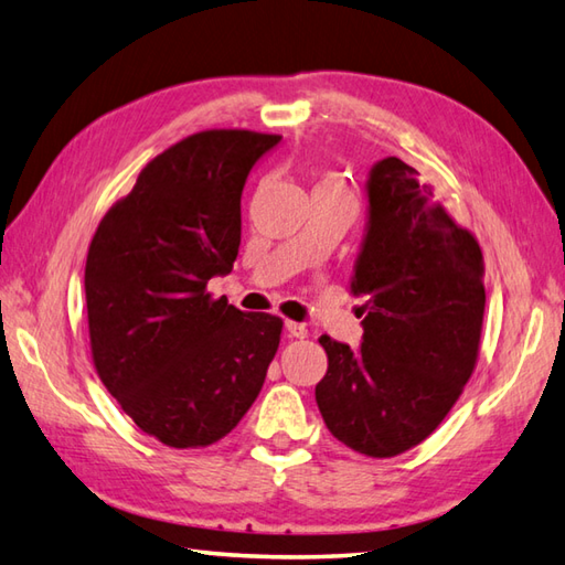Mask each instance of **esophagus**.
<instances>
[{
    "instance_id": "obj_1",
    "label": "esophagus",
    "mask_w": 565,
    "mask_h": 565,
    "mask_svg": "<svg viewBox=\"0 0 565 565\" xmlns=\"http://www.w3.org/2000/svg\"><path fill=\"white\" fill-rule=\"evenodd\" d=\"M284 328H286V335H289V338H298V340L308 338V328L303 323H294V320H286Z\"/></svg>"
}]
</instances>
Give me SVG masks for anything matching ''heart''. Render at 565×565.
Masks as SVG:
<instances>
[{
	"label": "heart",
	"mask_w": 565,
	"mask_h": 565,
	"mask_svg": "<svg viewBox=\"0 0 565 565\" xmlns=\"http://www.w3.org/2000/svg\"><path fill=\"white\" fill-rule=\"evenodd\" d=\"M320 188H340V183H338V181H333V179H328V181L320 183Z\"/></svg>",
	"instance_id": "obj_1"
}]
</instances>
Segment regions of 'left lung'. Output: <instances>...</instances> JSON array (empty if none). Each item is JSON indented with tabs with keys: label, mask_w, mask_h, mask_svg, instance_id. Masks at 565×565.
I'll list each match as a JSON object with an SVG mask.
<instances>
[{
	"label": "left lung",
	"mask_w": 565,
	"mask_h": 565,
	"mask_svg": "<svg viewBox=\"0 0 565 565\" xmlns=\"http://www.w3.org/2000/svg\"><path fill=\"white\" fill-rule=\"evenodd\" d=\"M362 342L320 335L316 402L330 434L372 458L422 444L458 402L478 360L482 252L418 171L386 157L367 175V225L350 281Z\"/></svg>",
	"instance_id": "obj_1"
}]
</instances>
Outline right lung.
Returning a JSON list of instances; mask_svg holds the SVG:
<instances>
[{"label": "right lung", "mask_w": 565, "mask_h": 565, "mask_svg": "<svg viewBox=\"0 0 565 565\" xmlns=\"http://www.w3.org/2000/svg\"><path fill=\"white\" fill-rule=\"evenodd\" d=\"M281 137L210 129L159 153L107 210L85 264L99 380L143 434L171 448L227 436L262 392L281 318L205 289L230 274L242 188Z\"/></svg>", "instance_id": "obj_1"}]
</instances>
